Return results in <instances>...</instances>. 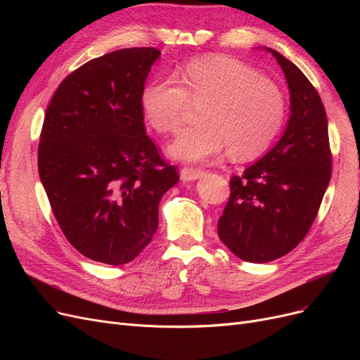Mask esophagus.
<instances>
[{"label": "esophagus", "mask_w": 360, "mask_h": 360, "mask_svg": "<svg viewBox=\"0 0 360 360\" xmlns=\"http://www.w3.org/2000/svg\"><path fill=\"white\" fill-rule=\"evenodd\" d=\"M202 176V171L198 168H191V167H184L180 171V177L183 181H193Z\"/></svg>", "instance_id": "34e87169"}]
</instances>
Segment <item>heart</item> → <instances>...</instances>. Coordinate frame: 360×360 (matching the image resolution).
<instances>
[{"label":"heart","instance_id":"1","mask_svg":"<svg viewBox=\"0 0 360 360\" xmlns=\"http://www.w3.org/2000/svg\"><path fill=\"white\" fill-rule=\"evenodd\" d=\"M181 82L163 79L143 93L146 117L158 132H179L189 106H202L200 126L186 129L169 146L183 162H202L228 147L237 160H252L274 144L285 118L279 86L248 64L225 56L186 64Z\"/></svg>","mask_w":360,"mask_h":360}]
</instances>
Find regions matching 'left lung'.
I'll return each mask as SVG.
<instances>
[{"label": "left lung", "mask_w": 360, "mask_h": 360, "mask_svg": "<svg viewBox=\"0 0 360 360\" xmlns=\"http://www.w3.org/2000/svg\"><path fill=\"white\" fill-rule=\"evenodd\" d=\"M291 115L266 156L230 179V200L217 234L234 255L269 263L287 255L309 231L332 176L328 117L321 97L302 70L279 52Z\"/></svg>", "instance_id": "obj_1"}]
</instances>
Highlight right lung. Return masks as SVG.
<instances>
[{
    "label": "right lung",
    "mask_w": 360,
    "mask_h": 360,
    "mask_svg": "<svg viewBox=\"0 0 360 360\" xmlns=\"http://www.w3.org/2000/svg\"><path fill=\"white\" fill-rule=\"evenodd\" d=\"M156 48H127L85 63L58 85L39 143V174L69 243L122 266L158 230L159 202L180 179L146 134L143 93Z\"/></svg>",
    "instance_id": "1"
}]
</instances>
